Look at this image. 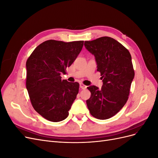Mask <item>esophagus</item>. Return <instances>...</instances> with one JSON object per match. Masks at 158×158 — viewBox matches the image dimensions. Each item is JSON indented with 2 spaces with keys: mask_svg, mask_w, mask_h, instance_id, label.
<instances>
[{
  "mask_svg": "<svg viewBox=\"0 0 158 158\" xmlns=\"http://www.w3.org/2000/svg\"><path fill=\"white\" fill-rule=\"evenodd\" d=\"M80 88L81 89H85V88H87V86H86V85H85L84 84L80 83Z\"/></svg>",
  "mask_w": 158,
  "mask_h": 158,
  "instance_id": "obj_1",
  "label": "esophagus"
}]
</instances>
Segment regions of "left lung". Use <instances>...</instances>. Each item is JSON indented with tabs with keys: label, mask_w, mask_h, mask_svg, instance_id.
Here are the masks:
<instances>
[{
	"label": "left lung",
	"mask_w": 158,
	"mask_h": 158,
	"mask_svg": "<svg viewBox=\"0 0 158 158\" xmlns=\"http://www.w3.org/2000/svg\"><path fill=\"white\" fill-rule=\"evenodd\" d=\"M85 47L95 56L97 70L101 73L103 85L87 88L90 98L86 100L92 115L100 120L113 117L127 103L135 77L131 55L121 44L109 37L84 42Z\"/></svg>",
	"instance_id": "8db88e82"
}]
</instances>
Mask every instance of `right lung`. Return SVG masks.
<instances>
[{
  "label": "right lung",
  "instance_id": "1",
  "mask_svg": "<svg viewBox=\"0 0 158 158\" xmlns=\"http://www.w3.org/2000/svg\"><path fill=\"white\" fill-rule=\"evenodd\" d=\"M84 41L47 40L38 45L26 61V88L32 106L51 122L63 121L76 98L78 82L61 80L74 63Z\"/></svg>",
  "mask_w": 158,
  "mask_h": 158
}]
</instances>
